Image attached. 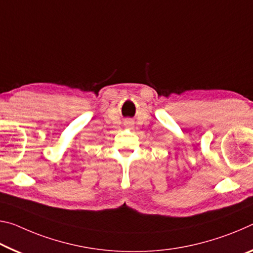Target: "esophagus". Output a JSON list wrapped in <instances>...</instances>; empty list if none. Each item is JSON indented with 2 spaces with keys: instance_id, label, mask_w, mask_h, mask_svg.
<instances>
[{
  "instance_id": "esophagus-1",
  "label": "esophagus",
  "mask_w": 253,
  "mask_h": 253,
  "mask_svg": "<svg viewBox=\"0 0 253 253\" xmlns=\"http://www.w3.org/2000/svg\"><path fill=\"white\" fill-rule=\"evenodd\" d=\"M126 124H127V126H130V123L129 122H127Z\"/></svg>"
}]
</instances>
